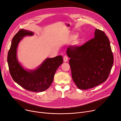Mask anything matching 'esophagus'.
<instances>
[{
	"mask_svg": "<svg viewBox=\"0 0 121 121\" xmlns=\"http://www.w3.org/2000/svg\"><path fill=\"white\" fill-rule=\"evenodd\" d=\"M63 61L64 62H66L68 61V58L67 56H64V57H63Z\"/></svg>",
	"mask_w": 121,
	"mask_h": 121,
	"instance_id": "34e87169",
	"label": "esophagus"
}]
</instances>
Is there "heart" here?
Wrapping results in <instances>:
<instances>
[{
    "mask_svg": "<svg viewBox=\"0 0 121 121\" xmlns=\"http://www.w3.org/2000/svg\"><path fill=\"white\" fill-rule=\"evenodd\" d=\"M77 37V35L76 34H73V35H72L70 36V37H69V40H70L71 41H72L73 40H74L75 38ZM80 39H79V38H77V39H76L74 42H73V44L74 46H79V44L80 43Z\"/></svg>",
    "mask_w": 121,
    "mask_h": 121,
    "instance_id": "1",
    "label": "heart"
}]
</instances>
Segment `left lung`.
Wrapping results in <instances>:
<instances>
[{
    "label": "left lung",
    "instance_id": "8db88e82",
    "mask_svg": "<svg viewBox=\"0 0 121 121\" xmlns=\"http://www.w3.org/2000/svg\"><path fill=\"white\" fill-rule=\"evenodd\" d=\"M105 34L104 31L96 29L93 39L81 47L70 46L67 48L72 78L80 89L94 88L108 77L113 55L109 39Z\"/></svg>",
    "mask_w": 121,
    "mask_h": 121
}]
</instances>
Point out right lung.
<instances>
[{
	"label": "right lung",
	"mask_w": 121,
	"mask_h": 121,
	"mask_svg": "<svg viewBox=\"0 0 121 121\" xmlns=\"http://www.w3.org/2000/svg\"><path fill=\"white\" fill-rule=\"evenodd\" d=\"M33 35V32L24 29L18 32L12 39L7 62L10 74L17 83L27 90L41 92L46 90L52 84L57 69L63 64V57L59 55L48 58L34 69L24 68L17 58V46L23 37Z\"/></svg>",
	"instance_id": "right-lung-1"
}]
</instances>
